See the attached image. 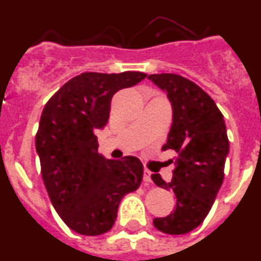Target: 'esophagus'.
<instances>
[{"instance_id":"obj_1","label":"esophagus","mask_w":261,"mask_h":261,"mask_svg":"<svg viewBox=\"0 0 261 261\" xmlns=\"http://www.w3.org/2000/svg\"><path fill=\"white\" fill-rule=\"evenodd\" d=\"M144 181L146 184L151 183V172L147 171V170H145V172H144Z\"/></svg>"}]
</instances>
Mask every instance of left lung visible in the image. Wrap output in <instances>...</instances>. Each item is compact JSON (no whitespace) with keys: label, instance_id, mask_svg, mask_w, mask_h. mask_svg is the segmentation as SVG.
<instances>
[{"label":"left lung","instance_id":"left-lung-1","mask_svg":"<svg viewBox=\"0 0 261 261\" xmlns=\"http://www.w3.org/2000/svg\"><path fill=\"white\" fill-rule=\"evenodd\" d=\"M147 78L165 90L172 105V125L162 150L176 153L170 183L151 175L156 186L175 193L176 206L153 223L165 234H187L208 216L222 186L229 154L225 120L213 99L188 78L174 73Z\"/></svg>","mask_w":261,"mask_h":261}]
</instances>
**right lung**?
<instances>
[{
  "label": "right lung",
  "instance_id": "1",
  "mask_svg": "<svg viewBox=\"0 0 261 261\" xmlns=\"http://www.w3.org/2000/svg\"><path fill=\"white\" fill-rule=\"evenodd\" d=\"M146 75L141 71L81 73L43 108L35 138L41 176L53 208L78 234L95 237L110 231L123 196L141 184V161L130 155L105 159L98 153L94 130L108 121L114 94Z\"/></svg>",
  "mask_w": 261,
  "mask_h": 261
}]
</instances>
